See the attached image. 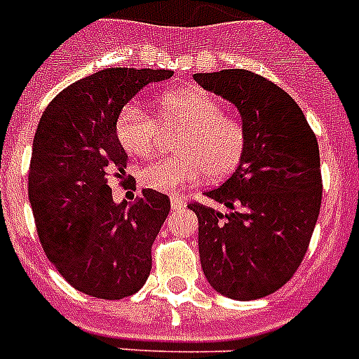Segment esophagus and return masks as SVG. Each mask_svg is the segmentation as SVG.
Wrapping results in <instances>:
<instances>
[{
    "mask_svg": "<svg viewBox=\"0 0 359 359\" xmlns=\"http://www.w3.org/2000/svg\"><path fill=\"white\" fill-rule=\"evenodd\" d=\"M170 203L173 210H180V208L184 206V198H180L179 195H173V197L170 198Z\"/></svg>",
    "mask_w": 359,
    "mask_h": 359,
    "instance_id": "esophagus-1",
    "label": "esophagus"
}]
</instances>
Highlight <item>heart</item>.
I'll list each match as a JSON object with an SVG mask.
<instances>
[{
	"label": "heart",
	"instance_id": "b5f03b06",
	"mask_svg": "<svg viewBox=\"0 0 359 359\" xmlns=\"http://www.w3.org/2000/svg\"><path fill=\"white\" fill-rule=\"evenodd\" d=\"M158 120L170 133H180L175 142L179 155L153 162L140 171V182L156 191H177L204 179H226L236 171L246 149V128L236 116L224 113L215 96L195 89L168 93L158 102ZM140 104H126L114 129L122 147L138 158L161 149L162 129Z\"/></svg>",
	"mask_w": 359,
	"mask_h": 359
}]
</instances>
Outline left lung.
<instances>
[{"label": "left lung", "instance_id": "obj_1", "mask_svg": "<svg viewBox=\"0 0 359 359\" xmlns=\"http://www.w3.org/2000/svg\"><path fill=\"white\" fill-rule=\"evenodd\" d=\"M195 82L231 102L246 128L243 161L206 197L189 203L198 219V255L208 283L237 301L270 296L290 281L309 250L321 208L319 147L288 93L246 69L197 72Z\"/></svg>", "mask_w": 359, "mask_h": 359}]
</instances>
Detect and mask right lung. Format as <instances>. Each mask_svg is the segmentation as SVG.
<instances>
[{"mask_svg": "<svg viewBox=\"0 0 359 359\" xmlns=\"http://www.w3.org/2000/svg\"><path fill=\"white\" fill-rule=\"evenodd\" d=\"M171 76L165 69H102L54 96L38 123L29 168L36 230L54 268L87 296H133L151 272L170 198L142 189L131 204L114 203L109 177L122 179L128 164L114 122L142 87Z\"/></svg>", "mask_w": 359, "mask_h": 359, "instance_id": "right-lung-1", "label": "right lung"}]
</instances>
